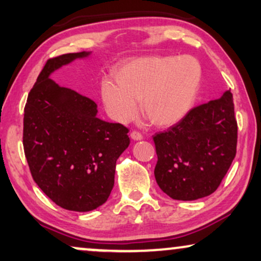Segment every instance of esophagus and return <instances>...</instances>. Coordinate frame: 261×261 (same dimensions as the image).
<instances>
[{
    "mask_svg": "<svg viewBox=\"0 0 261 261\" xmlns=\"http://www.w3.org/2000/svg\"><path fill=\"white\" fill-rule=\"evenodd\" d=\"M130 138L133 139V140H141V139L144 138V137H142V134L140 133V132L133 130V132H132V133H130Z\"/></svg>",
    "mask_w": 261,
    "mask_h": 261,
    "instance_id": "1",
    "label": "esophagus"
}]
</instances>
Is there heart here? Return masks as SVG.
Segmentation results:
<instances>
[{"mask_svg": "<svg viewBox=\"0 0 261 261\" xmlns=\"http://www.w3.org/2000/svg\"><path fill=\"white\" fill-rule=\"evenodd\" d=\"M117 85L103 84L102 98L110 116L120 122L133 119L137 103L149 122L167 127L183 119L194 105L201 83V69L190 57H151L124 66Z\"/></svg>", "mask_w": 261, "mask_h": 261, "instance_id": "b5f03b06", "label": "heart"}]
</instances>
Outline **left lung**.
<instances>
[{
    "label": "left lung",
    "mask_w": 261,
    "mask_h": 261,
    "mask_svg": "<svg viewBox=\"0 0 261 261\" xmlns=\"http://www.w3.org/2000/svg\"><path fill=\"white\" fill-rule=\"evenodd\" d=\"M158 155L154 177L171 198L194 201L217 190L237 154L233 94L189 110L165 132L153 135Z\"/></svg>",
    "instance_id": "obj_1"
}]
</instances>
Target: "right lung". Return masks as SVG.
I'll return each mask as SVG.
<instances>
[{"label": "right lung", "instance_id": "1", "mask_svg": "<svg viewBox=\"0 0 261 261\" xmlns=\"http://www.w3.org/2000/svg\"><path fill=\"white\" fill-rule=\"evenodd\" d=\"M89 53H66L46 62L24 106L23 149L38 187L57 205L89 212L108 199L116 160L129 145L121 123L99 120L97 105L49 74Z\"/></svg>", "mask_w": 261, "mask_h": 261}]
</instances>
